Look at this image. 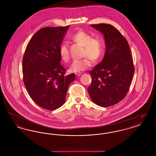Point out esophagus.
Here are the masks:
<instances>
[{
	"label": "esophagus",
	"mask_w": 156,
	"mask_h": 156,
	"mask_svg": "<svg viewBox=\"0 0 156 156\" xmlns=\"http://www.w3.org/2000/svg\"><path fill=\"white\" fill-rule=\"evenodd\" d=\"M75 74H76V76H80V75H81L82 74V73H76Z\"/></svg>",
	"instance_id": "1"
}]
</instances>
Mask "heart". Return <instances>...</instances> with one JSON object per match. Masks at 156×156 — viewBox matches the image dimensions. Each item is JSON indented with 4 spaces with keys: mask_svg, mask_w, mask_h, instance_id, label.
<instances>
[{
    "mask_svg": "<svg viewBox=\"0 0 156 156\" xmlns=\"http://www.w3.org/2000/svg\"><path fill=\"white\" fill-rule=\"evenodd\" d=\"M71 38L75 42L83 46V56L85 57L82 59L73 61L69 68L71 72L79 73L84 71L91 66L92 59L97 62L102 58L104 53V43L101 37H93L86 31H80ZM59 54L64 62H67L69 59V51L67 43L64 42L60 45Z\"/></svg>",
    "mask_w": 156,
    "mask_h": 156,
    "instance_id": "b5f03b06",
    "label": "heart"
}]
</instances>
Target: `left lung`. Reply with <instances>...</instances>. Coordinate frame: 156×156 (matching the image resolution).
<instances>
[{
  "label": "left lung",
  "mask_w": 156,
  "mask_h": 156,
  "mask_svg": "<svg viewBox=\"0 0 156 156\" xmlns=\"http://www.w3.org/2000/svg\"><path fill=\"white\" fill-rule=\"evenodd\" d=\"M90 26L104 34L106 50L104 59L89 71L88 91L94 103L108 107L126 97L133 77V61L126 38L117 29L105 23Z\"/></svg>",
  "instance_id": "8db88e82"
}]
</instances>
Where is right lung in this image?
<instances>
[{"label": "right lung", "mask_w": 156, "mask_h": 156, "mask_svg": "<svg viewBox=\"0 0 156 156\" xmlns=\"http://www.w3.org/2000/svg\"><path fill=\"white\" fill-rule=\"evenodd\" d=\"M69 26L46 27L37 31L23 58V80L30 98L41 108L53 111L66 102L74 74L66 76L59 47Z\"/></svg>", "instance_id": "add662e5"}]
</instances>
